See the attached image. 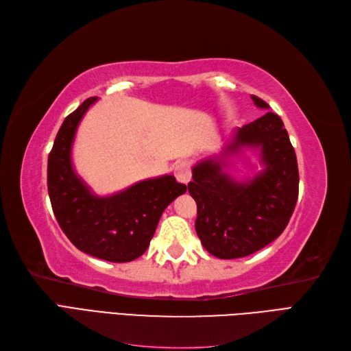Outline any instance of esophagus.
Masks as SVG:
<instances>
[{
  "label": "esophagus",
  "instance_id": "1",
  "mask_svg": "<svg viewBox=\"0 0 351 351\" xmlns=\"http://www.w3.org/2000/svg\"><path fill=\"white\" fill-rule=\"evenodd\" d=\"M174 176L177 178L178 183H183L187 184L190 182V178H192V173H190V167L187 162H180L176 165L174 168Z\"/></svg>",
  "mask_w": 351,
  "mask_h": 351
}]
</instances>
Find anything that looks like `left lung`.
Masks as SVG:
<instances>
[{
    "mask_svg": "<svg viewBox=\"0 0 351 351\" xmlns=\"http://www.w3.org/2000/svg\"><path fill=\"white\" fill-rule=\"evenodd\" d=\"M254 105H269L252 95ZM243 147L260 149L262 172L237 182L223 171L231 154ZM189 193L197 204L196 232L204 247L219 259H237L268 246L289 224L299 196L294 147L277 114L236 129L222 154L193 167Z\"/></svg>",
    "mask_w": 351,
    "mask_h": 351,
    "instance_id": "1",
    "label": "left lung"
}]
</instances>
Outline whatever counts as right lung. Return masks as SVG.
I'll use <instances>...</instances> for the list:
<instances>
[{
	"label": "right lung",
	"instance_id": "add662e5",
	"mask_svg": "<svg viewBox=\"0 0 351 351\" xmlns=\"http://www.w3.org/2000/svg\"><path fill=\"white\" fill-rule=\"evenodd\" d=\"M97 97L66 117L48 156V193L61 230L79 250L108 262L142 256L165 208L183 195L174 176L143 180L123 192L99 197L74 173L71 146L77 125Z\"/></svg>",
	"mask_w": 351,
	"mask_h": 351
}]
</instances>
